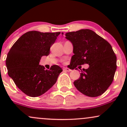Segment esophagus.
Wrapping results in <instances>:
<instances>
[{"mask_svg": "<svg viewBox=\"0 0 127 127\" xmlns=\"http://www.w3.org/2000/svg\"><path fill=\"white\" fill-rule=\"evenodd\" d=\"M64 70H65V71H67V72H70V71L72 70L70 69V68H68L67 67L64 68Z\"/></svg>", "mask_w": 127, "mask_h": 127, "instance_id": "34e87169", "label": "esophagus"}]
</instances>
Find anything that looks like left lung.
I'll list each match as a JSON object with an SVG mask.
<instances>
[{
	"label": "left lung",
	"instance_id": "left-lung-1",
	"mask_svg": "<svg viewBox=\"0 0 127 127\" xmlns=\"http://www.w3.org/2000/svg\"><path fill=\"white\" fill-rule=\"evenodd\" d=\"M65 35L73 45L70 69L76 70L78 65L89 64L73 82L75 87L88 97L103 94L113 82L117 67L116 56L112 46L90 29L68 32Z\"/></svg>",
	"mask_w": 127,
	"mask_h": 127
}]
</instances>
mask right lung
I'll return each instance as SVG.
<instances>
[{
    "instance_id": "obj_1",
    "label": "right lung",
    "mask_w": 127,
    "mask_h": 127,
    "mask_svg": "<svg viewBox=\"0 0 127 127\" xmlns=\"http://www.w3.org/2000/svg\"><path fill=\"white\" fill-rule=\"evenodd\" d=\"M60 34L28 32L14 43L8 53L6 65L9 76L26 95H41L57 82L62 68L53 65L46 70L39 62L42 56L49 54L51 46Z\"/></svg>"
}]
</instances>
